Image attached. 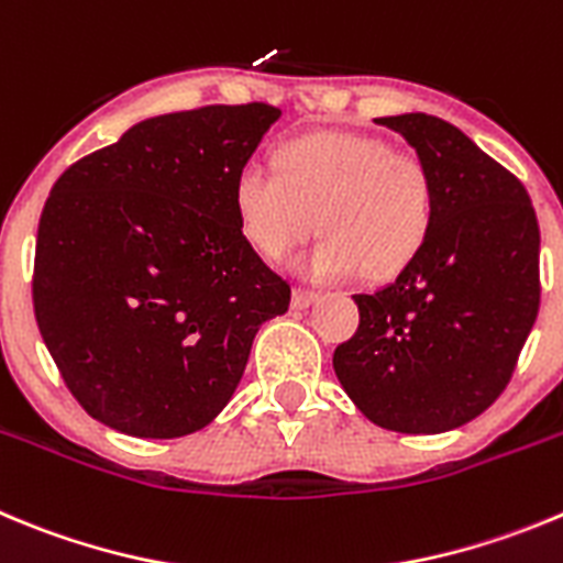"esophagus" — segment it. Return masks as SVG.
<instances>
[{
	"instance_id": "1",
	"label": "esophagus",
	"mask_w": 563,
	"mask_h": 563,
	"mask_svg": "<svg viewBox=\"0 0 563 563\" xmlns=\"http://www.w3.org/2000/svg\"><path fill=\"white\" fill-rule=\"evenodd\" d=\"M316 301H318V292L301 290V287L292 290V309H309Z\"/></svg>"
}]
</instances>
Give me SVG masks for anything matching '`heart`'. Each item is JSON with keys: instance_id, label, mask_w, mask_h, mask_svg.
I'll return each instance as SVG.
<instances>
[{"instance_id": "heart-1", "label": "heart", "mask_w": 563, "mask_h": 563, "mask_svg": "<svg viewBox=\"0 0 563 563\" xmlns=\"http://www.w3.org/2000/svg\"><path fill=\"white\" fill-rule=\"evenodd\" d=\"M276 167L242 164L231 206L247 245L285 260L316 225L323 236L296 260L312 282H349L368 271L396 276L421 254L435 220V187L421 158L383 139L316 131L287 139Z\"/></svg>"}]
</instances>
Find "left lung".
<instances>
[{"instance_id":"left-lung-1","label":"left lung","mask_w":563,"mask_h":563,"mask_svg":"<svg viewBox=\"0 0 563 563\" xmlns=\"http://www.w3.org/2000/svg\"><path fill=\"white\" fill-rule=\"evenodd\" d=\"M424 162L435 220L390 285L354 296L360 329L334 374L365 419L438 435L505 390L539 316V223L528 192L461 128L430 113L383 117Z\"/></svg>"}]
</instances>
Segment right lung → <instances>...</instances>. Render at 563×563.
Returning a JSON list of instances; mask_svg holds the SVG:
<instances>
[{
	"mask_svg": "<svg viewBox=\"0 0 563 563\" xmlns=\"http://www.w3.org/2000/svg\"><path fill=\"white\" fill-rule=\"evenodd\" d=\"M282 111L206 106L136 122L46 198L33 307L66 388L136 438L203 430L290 287L247 245L231 184Z\"/></svg>",
	"mask_w": 563,
	"mask_h": 563,
	"instance_id": "obj_1",
	"label": "right lung"
}]
</instances>
